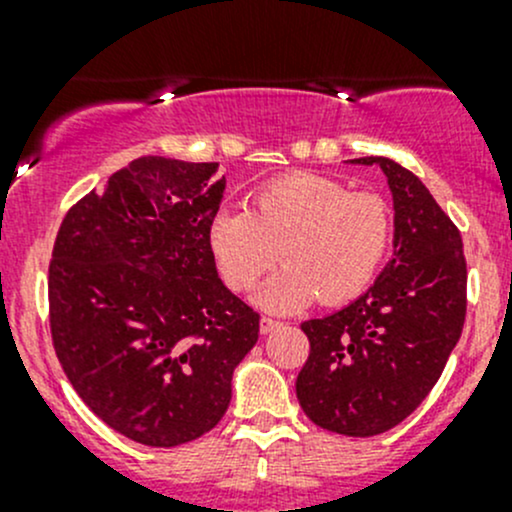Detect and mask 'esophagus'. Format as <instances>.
<instances>
[{"label":"esophagus","mask_w":512,"mask_h":512,"mask_svg":"<svg viewBox=\"0 0 512 512\" xmlns=\"http://www.w3.org/2000/svg\"><path fill=\"white\" fill-rule=\"evenodd\" d=\"M282 327V322H277V319H272V317H262L260 319V332L262 334H270V332H275V329H280Z\"/></svg>","instance_id":"1"}]
</instances>
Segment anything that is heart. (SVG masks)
<instances>
[{
    "instance_id": "obj_1",
    "label": "heart",
    "mask_w": 512,
    "mask_h": 512,
    "mask_svg": "<svg viewBox=\"0 0 512 512\" xmlns=\"http://www.w3.org/2000/svg\"><path fill=\"white\" fill-rule=\"evenodd\" d=\"M394 235L391 208L381 195L349 190L317 173H287L260 185L245 213H218L208 245L227 289L245 294L275 267L260 304L275 312L319 297L327 307L352 302L379 275Z\"/></svg>"
}]
</instances>
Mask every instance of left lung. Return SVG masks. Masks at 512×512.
<instances>
[{"instance_id":"obj_1","label":"left lung","mask_w":512,"mask_h":512,"mask_svg":"<svg viewBox=\"0 0 512 512\" xmlns=\"http://www.w3.org/2000/svg\"><path fill=\"white\" fill-rule=\"evenodd\" d=\"M354 163L389 178L394 257L356 302L302 324L297 399L319 428L366 438L414 414L438 381L466 322L468 270L461 232L411 170L381 156Z\"/></svg>"}]
</instances>
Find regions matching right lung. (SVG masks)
I'll return each instance as SVG.
<instances>
[{"instance_id": "obj_1", "label": "right lung", "mask_w": 512, "mask_h": 512, "mask_svg": "<svg viewBox=\"0 0 512 512\" xmlns=\"http://www.w3.org/2000/svg\"><path fill=\"white\" fill-rule=\"evenodd\" d=\"M218 163L143 156L66 213L49 262V329L76 394L153 448L225 416L260 314L223 285L208 245Z\"/></svg>"}]
</instances>
